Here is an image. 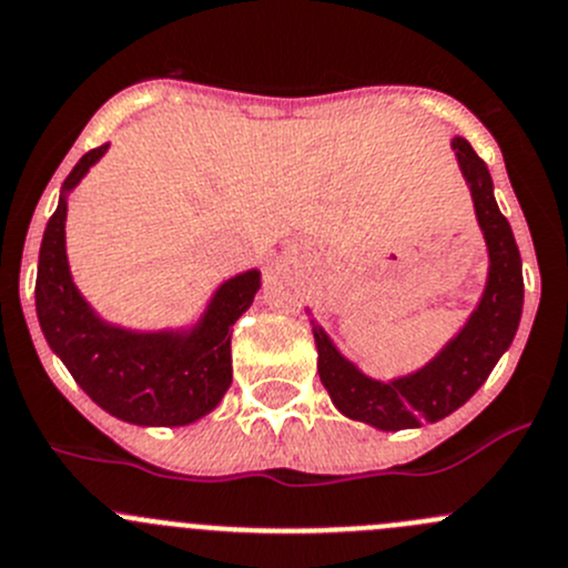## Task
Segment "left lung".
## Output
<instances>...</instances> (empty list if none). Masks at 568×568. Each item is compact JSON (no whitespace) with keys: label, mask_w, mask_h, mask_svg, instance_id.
Segmentation results:
<instances>
[{"label":"left lung","mask_w":568,"mask_h":568,"mask_svg":"<svg viewBox=\"0 0 568 568\" xmlns=\"http://www.w3.org/2000/svg\"><path fill=\"white\" fill-rule=\"evenodd\" d=\"M449 144L475 202V216L488 252L486 285L464 327L416 372L377 379L357 368V363H352L333 344L327 329L307 311L318 352V377L333 405L352 422H363L383 433L413 430L424 422H442L466 405L514 344L521 322V305H525L521 255L514 230L494 200L491 174L466 138L455 135Z\"/></svg>","instance_id":"8db88e82"}]
</instances>
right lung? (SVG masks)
I'll list each match as a JSON object with an SVG mask.
<instances>
[{"label": "right lung", "instance_id": "add662e5", "mask_svg": "<svg viewBox=\"0 0 568 568\" xmlns=\"http://www.w3.org/2000/svg\"><path fill=\"white\" fill-rule=\"evenodd\" d=\"M110 144L80 158L60 189L58 211L43 230L38 255L36 313L49 349L102 410L138 427L200 422L233 383V324L261 288V272L224 280L200 318L185 327L132 329L108 322L80 294L65 255L69 194Z\"/></svg>", "mask_w": 568, "mask_h": 568}]
</instances>
